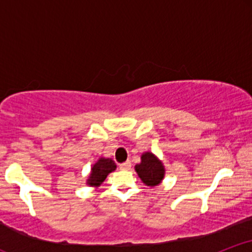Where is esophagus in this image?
<instances>
[{"mask_svg":"<svg viewBox=\"0 0 252 252\" xmlns=\"http://www.w3.org/2000/svg\"><path fill=\"white\" fill-rule=\"evenodd\" d=\"M130 168H131V162L130 161H126V162L120 164V169L122 170H128Z\"/></svg>","mask_w":252,"mask_h":252,"instance_id":"obj_1","label":"esophagus"}]
</instances>
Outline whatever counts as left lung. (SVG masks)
<instances>
[{
  "mask_svg": "<svg viewBox=\"0 0 252 252\" xmlns=\"http://www.w3.org/2000/svg\"><path fill=\"white\" fill-rule=\"evenodd\" d=\"M141 163L136 164L135 170L147 186H156L163 179L164 168L162 163L152 153H144Z\"/></svg>",
  "mask_w": 252,
  "mask_h": 252,
  "instance_id": "8db88e82",
  "label": "left lung"
}]
</instances>
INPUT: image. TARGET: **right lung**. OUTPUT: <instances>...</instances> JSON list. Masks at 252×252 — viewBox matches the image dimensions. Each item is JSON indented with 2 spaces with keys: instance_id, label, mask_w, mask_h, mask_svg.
<instances>
[{
  "instance_id": "right-lung-1",
  "label": "right lung",
  "mask_w": 252,
  "mask_h": 252,
  "mask_svg": "<svg viewBox=\"0 0 252 252\" xmlns=\"http://www.w3.org/2000/svg\"><path fill=\"white\" fill-rule=\"evenodd\" d=\"M115 169H116V164L111 158H99L92 167L91 175L88 179V184L90 186H98L105 180L109 173L114 172Z\"/></svg>"
}]
</instances>
